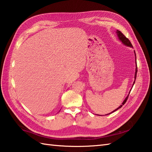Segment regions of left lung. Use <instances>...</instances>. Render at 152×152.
Returning a JSON list of instances; mask_svg holds the SVG:
<instances>
[{
  "label": "left lung",
  "instance_id": "1",
  "mask_svg": "<svg viewBox=\"0 0 152 152\" xmlns=\"http://www.w3.org/2000/svg\"><path fill=\"white\" fill-rule=\"evenodd\" d=\"M117 35H118V37H119V39H120V41H121V42L123 43V44H125V45H126V46H131V47H132V44H131V41H129V40L126 38V37L123 35V34L120 31H119V30H117ZM134 54H135V52H134ZM135 56H136V54H135ZM136 60H137V59H136ZM136 62H137V61H136ZM137 67H136V72H135V80H136V78H137ZM134 83H135V80L134 81V83H133V85H134ZM129 94L128 95V96L126 97V98H125V100L123 101V104L121 105V106L118 107V108H117V109L115 110H114L113 112H114V111H115L116 110H117L118 109H119V108H121V107L122 106H123V105H124L125 104V103H126V100H127V99H128V97H129ZM113 112H111V113H113Z\"/></svg>",
  "mask_w": 152,
  "mask_h": 152
}]
</instances>
